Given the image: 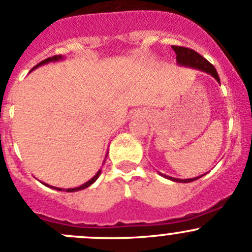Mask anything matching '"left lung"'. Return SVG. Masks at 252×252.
<instances>
[{
    "label": "left lung",
    "instance_id": "1",
    "mask_svg": "<svg viewBox=\"0 0 252 252\" xmlns=\"http://www.w3.org/2000/svg\"><path fill=\"white\" fill-rule=\"evenodd\" d=\"M172 48L174 50L175 55H177V63L179 65H184V67H190V68H195V69H199L201 72L208 73L210 75H212L218 83H220V77H218V73L216 70V68L208 62L206 58L202 57L201 55L196 52V51L191 50V48H188V47H183V46H172ZM162 177L164 178H168V179L173 180V182H178V183H190V182H194V180L199 179L201 178L202 175L196 178H191V179H178V178H172L168 177V175H164L161 174Z\"/></svg>",
    "mask_w": 252,
    "mask_h": 252
}]
</instances>
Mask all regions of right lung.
<instances>
[{
  "label": "right lung",
  "instance_id": "1",
  "mask_svg": "<svg viewBox=\"0 0 252 252\" xmlns=\"http://www.w3.org/2000/svg\"><path fill=\"white\" fill-rule=\"evenodd\" d=\"M61 60H63V57L61 55H57V56H52V57H48V58H46V60H44V61H41V62L39 63V64H36L35 65L34 68H32V69H35V68H37V67H40V65H42V64H46V63H48V62H56V61H61ZM107 157V156H106ZM100 174H101V169L100 171L97 172V173H96L95 175H94L93 178H91L90 180H89V182H86L85 184H83V185H80V187H78V188H72V189H61V188H55V187H50V185H47V184H45V183H42V184H45L46 185V187H50V188H53V189H56V190H60V191H63V190H65V191L67 192H73V191H79V190H83V189H85V188H88V187H90L91 184H93V183H95L96 182V179H97L98 177H100Z\"/></svg>",
  "mask_w": 252,
  "mask_h": 252
}]
</instances>
